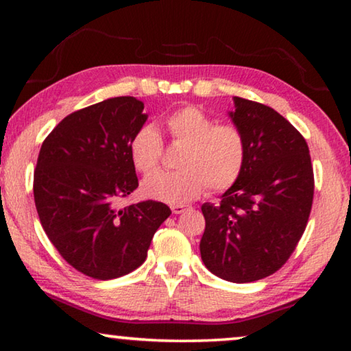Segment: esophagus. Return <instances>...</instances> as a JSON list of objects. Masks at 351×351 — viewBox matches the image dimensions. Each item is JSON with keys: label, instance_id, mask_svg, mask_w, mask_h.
Returning a JSON list of instances; mask_svg holds the SVG:
<instances>
[{"label": "esophagus", "instance_id": "esophagus-1", "mask_svg": "<svg viewBox=\"0 0 351 351\" xmlns=\"http://www.w3.org/2000/svg\"><path fill=\"white\" fill-rule=\"evenodd\" d=\"M186 209H189V206H184V204H173V206H171V212L176 213V215H178V213H182Z\"/></svg>", "mask_w": 351, "mask_h": 351}]
</instances>
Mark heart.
I'll return each mask as SVG.
<instances>
[{
  "label": "heart",
  "mask_w": 351,
  "mask_h": 351,
  "mask_svg": "<svg viewBox=\"0 0 351 351\" xmlns=\"http://www.w3.org/2000/svg\"><path fill=\"white\" fill-rule=\"evenodd\" d=\"M171 139L184 145L178 171H156L142 181L144 197L169 204L192 201L203 193L224 192L239 180L245 165L246 142L240 128L215 121L195 105L171 112L165 121ZM162 138L153 125L142 127L130 142V158L136 170L148 173L158 167Z\"/></svg>",
  "instance_id": "1"
}]
</instances>
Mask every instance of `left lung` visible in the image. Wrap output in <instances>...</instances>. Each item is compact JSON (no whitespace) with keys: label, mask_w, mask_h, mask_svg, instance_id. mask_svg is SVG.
<instances>
[{"label":"left lung","mask_w":351,"mask_h":351,"mask_svg":"<svg viewBox=\"0 0 351 351\" xmlns=\"http://www.w3.org/2000/svg\"><path fill=\"white\" fill-rule=\"evenodd\" d=\"M229 111L246 142L241 175L219 204L201 206V258L234 283L274 274L299 243L311 212L314 176L306 141L269 106L234 97Z\"/></svg>","instance_id":"obj_1"}]
</instances>
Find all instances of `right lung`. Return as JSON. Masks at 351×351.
Returning <instances> with one entry per match:
<instances>
[{
    "label": "right lung",
    "mask_w": 351,
    "mask_h": 351,
    "mask_svg": "<svg viewBox=\"0 0 351 351\" xmlns=\"http://www.w3.org/2000/svg\"><path fill=\"white\" fill-rule=\"evenodd\" d=\"M147 119L136 97L106 99L64 117L40 148L34 199L41 226L73 268L97 280L139 268L171 213L158 201L114 206L139 186L130 142Z\"/></svg>",
    "instance_id": "right-lung-1"
}]
</instances>
